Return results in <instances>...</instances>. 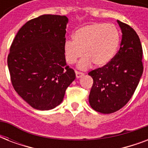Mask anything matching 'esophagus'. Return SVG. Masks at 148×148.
Masks as SVG:
<instances>
[{"label": "esophagus", "instance_id": "34e87169", "mask_svg": "<svg viewBox=\"0 0 148 148\" xmlns=\"http://www.w3.org/2000/svg\"><path fill=\"white\" fill-rule=\"evenodd\" d=\"M75 74H76V77L77 78H80V77H81L84 76V73H82V72H80V71H75Z\"/></svg>", "mask_w": 148, "mask_h": 148}]
</instances>
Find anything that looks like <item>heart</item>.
Masks as SVG:
<instances>
[{"instance_id":"1","label":"heart","mask_w":148,"mask_h":148,"mask_svg":"<svg viewBox=\"0 0 148 148\" xmlns=\"http://www.w3.org/2000/svg\"><path fill=\"white\" fill-rule=\"evenodd\" d=\"M74 40H67L64 53L67 63L79 62L81 69H87L94 63L97 67L108 64L117 53L120 44V33L114 24L94 23L78 28L73 35Z\"/></svg>"}]
</instances>
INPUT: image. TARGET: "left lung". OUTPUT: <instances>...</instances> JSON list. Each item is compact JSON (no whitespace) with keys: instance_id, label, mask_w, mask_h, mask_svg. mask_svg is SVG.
Listing matches in <instances>:
<instances>
[{"instance_id":"left-lung-1","label":"left lung","mask_w":148,"mask_h":148,"mask_svg":"<svg viewBox=\"0 0 148 148\" xmlns=\"http://www.w3.org/2000/svg\"><path fill=\"white\" fill-rule=\"evenodd\" d=\"M117 23L122 32L119 51L108 64L88 73L94 81L89 103L102 114L115 112L130 101L144 71L140 38L128 24Z\"/></svg>"}]
</instances>
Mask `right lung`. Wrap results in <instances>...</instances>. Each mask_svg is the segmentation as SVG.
Instances as JSON below:
<instances>
[{"instance_id":"add662e5","label":"right lung","mask_w":148,"mask_h":148,"mask_svg":"<svg viewBox=\"0 0 148 148\" xmlns=\"http://www.w3.org/2000/svg\"><path fill=\"white\" fill-rule=\"evenodd\" d=\"M66 16L44 14L31 19L15 36L8 56L16 92L34 108L53 109L62 102L75 72L64 53Z\"/></svg>"}]
</instances>
